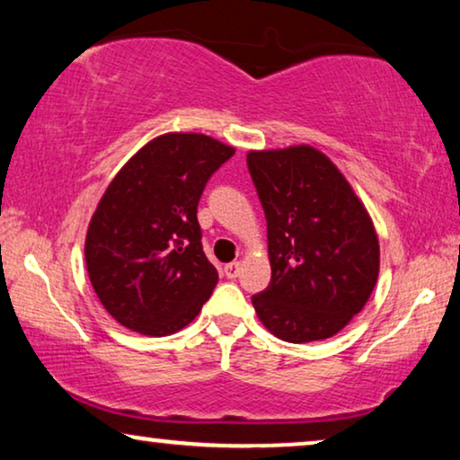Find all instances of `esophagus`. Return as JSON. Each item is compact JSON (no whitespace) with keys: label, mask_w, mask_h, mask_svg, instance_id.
Wrapping results in <instances>:
<instances>
[{"label":"esophagus","mask_w":460,"mask_h":460,"mask_svg":"<svg viewBox=\"0 0 460 460\" xmlns=\"http://www.w3.org/2000/svg\"><path fill=\"white\" fill-rule=\"evenodd\" d=\"M224 274H226V279H230V280L238 279V274H241V263L232 261V263H228V266H224Z\"/></svg>","instance_id":"1"}]
</instances>
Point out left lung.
<instances>
[{
  "mask_svg": "<svg viewBox=\"0 0 460 460\" xmlns=\"http://www.w3.org/2000/svg\"><path fill=\"white\" fill-rule=\"evenodd\" d=\"M247 167L268 222L272 280L251 297L263 326L288 343L337 335L379 276V241L341 172L312 146L260 150Z\"/></svg>",
  "mask_w": 460,
  "mask_h": 460,
  "instance_id": "1",
  "label": "left lung"
}]
</instances>
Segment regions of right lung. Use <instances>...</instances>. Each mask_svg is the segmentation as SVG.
I'll return each instance as SVG.
<instances>
[{
    "label": "right lung",
    "instance_id": "obj_1",
    "mask_svg": "<svg viewBox=\"0 0 460 460\" xmlns=\"http://www.w3.org/2000/svg\"><path fill=\"white\" fill-rule=\"evenodd\" d=\"M234 148L203 134H165L131 156L100 199L85 238L92 287L128 329H184L217 285L197 209Z\"/></svg>",
    "mask_w": 460,
    "mask_h": 460
}]
</instances>
